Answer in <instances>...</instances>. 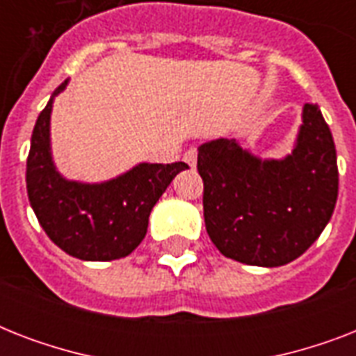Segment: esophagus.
Returning a JSON list of instances; mask_svg holds the SVG:
<instances>
[{
	"mask_svg": "<svg viewBox=\"0 0 356 356\" xmlns=\"http://www.w3.org/2000/svg\"><path fill=\"white\" fill-rule=\"evenodd\" d=\"M183 161L186 162L190 168H195V162H197V149H195V147H190V149L184 151Z\"/></svg>",
	"mask_w": 356,
	"mask_h": 356,
	"instance_id": "34e87169",
	"label": "esophagus"
}]
</instances>
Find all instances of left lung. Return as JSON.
Wrapping results in <instances>:
<instances>
[{
  "instance_id": "8db88e82",
  "label": "left lung",
  "mask_w": 356,
  "mask_h": 356,
  "mask_svg": "<svg viewBox=\"0 0 356 356\" xmlns=\"http://www.w3.org/2000/svg\"><path fill=\"white\" fill-rule=\"evenodd\" d=\"M207 233L220 253L249 266L292 262L318 240L338 197L334 140L318 105L303 107L292 155L260 161L236 140L200 145Z\"/></svg>"
}]
</instances>
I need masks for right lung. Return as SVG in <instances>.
Returning a JSON list of instances; mask_svg holds the SVG:
<instances>
[{"label":"right lung","mask_w":356,"mask_h":356,"mask_svg":"<svg viewBox=\"0 0 356 356\" xmlns=\"http://www.w3.org/2000/svg\"><path fill=\"white\" fill-rule=\"evenodd\" d=\"M66 85L68 81L53 92V97ZM53 97L31 136L25 173L31 207L51 242L75 259L107 262L127 257L147 233L151 209L188 164L142 162L107 183L68 181L55 170L49 151Z\"/></svg>","instance_id":"add662e5"}]
</instances>
